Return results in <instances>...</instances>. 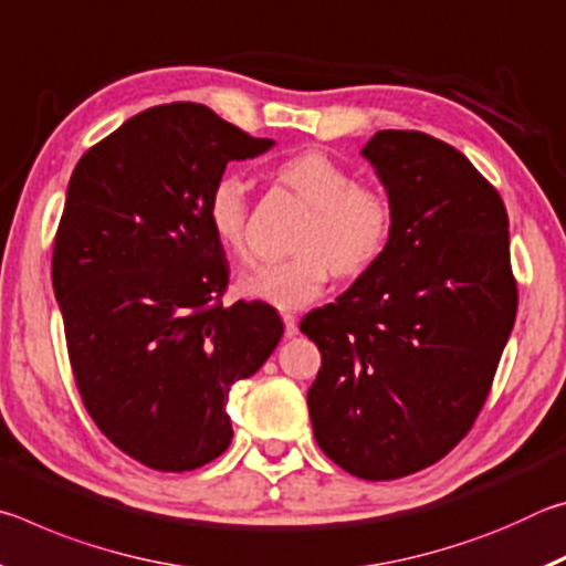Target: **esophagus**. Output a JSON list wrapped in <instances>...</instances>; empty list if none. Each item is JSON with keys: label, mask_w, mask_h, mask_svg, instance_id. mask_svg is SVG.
<instances>
[{"label": "esophagus", "mask_w": 566, "mask_h": 566, "mask_svg": "<svg viewBox=\"0 0 566 566\" xmlns=\"http://www.w3.org/2000/svg\"><path fill=\"white\" fill-rule=\"evenodd\" d=\"M282 322H284V337H296V317L294 314H282Z\"/></svg>", "instance_id": "obj_1"}]
</instances>
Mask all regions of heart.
Segmentation results:
<instances>
[{
  "instance_id": "heart-1",
  "label": "heart",
  "mask_w": 566,
  "mask_h": 566,
  "mask_svg": "<svg viewBox=\"0 0 566 566\" xmlns=\"http://www.w3.org/2000/svg\"><path fill=\"white\" fill-rule=\"evenodd\" d=\"M276 175L294 189L312 217L300 237V252L239 274L237 292L276 310H302L317 302L329 276H359L387 252L395 212L385 191L357 185L347 167L319 149L284 159ZM207 227L214 242L242 254L247 242V181L224 171L207 195Z\"/></svg>"
}]
</instances>
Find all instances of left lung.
<instances>
[{
  "mask_svg": "<svg viewBox=\"0 0 566 566\" xmlns=\"http://www.w3.org/2000/svg\"><path fill=\"white\" fill-rule=\"evenodd\" d=\"M395 224L381 260L300 329L322 352L306 391L314 439L369 482L434 464L490 395L516 317L510 219L462 151L381 129L361 149Z\"/></svg>",
  "mask_w": 566,
  "mask_h": 566,
  "instance_id": "1",
  "label": "left lung"
}]
</instances>
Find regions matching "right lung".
I'll return each mask as SVG.
<instances>
[{
	"mask_svg": "<svg viewBox=\"0 0 566 566\" xmlns=\"http://www.w3.org/2000/svg\"><path fill=\"white\" fill-rule=\"evenodd\" d=\"M249 137L205 104L151 107L74 167L54 239L52 284L72 371L112 444L159 472H189L232 442L229 389L282 339L264 302L224 306V249L207 195Z\"/></svg>",
	"mask_w": 566,
	"mask_h": 566,
	"instance_id": "1",
	"label": "right lung"
}]
</instances>
